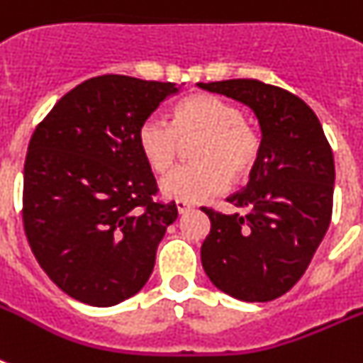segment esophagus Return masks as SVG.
Returning <instances> with one entry per match:
<instances>
[{
	"label": "esophagus",
	"instance_id": "34e87169",
	"mask_svg": "<svg viewBox=\"0 0 363 363\" xmlns=\"http://www.w3.org/2000/svg\"><path fill=\"white\" fill-rule=\"evenodd\" d=\"M175 205H177V211H179L181 215H182V213H186V211L192 209V205L188 203V201H182V199H177Z\"/></svg>",
	"mask_w": 363,
	"mask_h": 363
}]
</instances>
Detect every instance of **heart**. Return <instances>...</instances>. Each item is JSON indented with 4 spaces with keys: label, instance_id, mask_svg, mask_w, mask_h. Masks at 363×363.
<instances>
[{
    "label": "heart",
    "instance_id": "obj_1",
    "mask_svg": "<svg viewBox=\"0 0 363 363\" xmlns=\"http://www.w3.org/2000/svg\"><path fill=\"white\" fill-rule=\"evenodd\" d=\"M203 133L194 158L162 179V192L182 201L203 199L228 188L230 179L247 177L259 158L258 133L245 122L238 105L213 94H192L179 101L173 125L148 116L137 130V147L150 169L164 173L179 152V137Z\"/></svg>",
    "mask_w": 363,
    "mask_h": 363
}]
</instances>
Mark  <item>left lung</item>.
I'll return each mask as SVG.
<instances>
[{"mask_svg":"<svg viewBox=\"0 0 363 363\" xmlns=\"http://www.w3.org/2000/svg\"><path fill=\"white\" fill-rule=\"evenodd\" d=\"M198 86L248 105L262 130L250 181L228 198L247 215L201 207L211 220L203 269L218 290L241 301L281 298L309 267L332 220V147L313 109L288 90L254 79Z\"/></svg>","mask_w":363,"mask_h":363,"instance_id":"8db88e82","label":"left lung"}]
</instances>
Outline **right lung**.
I'll list each match as a JSON object with an SVG mask.
<instances>
[{
	"instance_id": "right-lung-1",
	"label": "right lung",
	"mask_w": 363,
	"mask_h": 363,
	"mask_svg": "<svg viewBox=\"0 0 363 363\" xmlns=\"http://www.w3.org/2000/svg\"><path fill=\"white\" fill-rule=\"evenodd\" d=\"M175 82L125 75L88 79L67 92L30 139L22 220L31 252L60 290L94 307L135 296L177 218L162 203L137 130Z\"/></svg>"
}]
</instances>
